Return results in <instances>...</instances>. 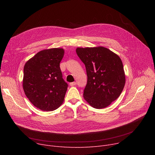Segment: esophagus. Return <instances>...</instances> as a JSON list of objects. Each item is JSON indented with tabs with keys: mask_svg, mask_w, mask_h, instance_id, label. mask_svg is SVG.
<instances>
[{
	"mask_svg": "<svg viewBox=\"0 0 155 155\" xmlns=\"http://www.w3.org/2000/svg\"><path fill=\"white\" fill-rule=\"evenodd\" d=\"M77 85V83L75 82H71L70 83V86H75Z\"/></svg>",
	"mask_w": 155,
	"mask_h": 155,
	"instance_id": "esophagus-1",
	"label": "esophagus"
}]
</instances>
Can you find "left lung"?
Returning a JSON list of instances; mask_svg holds the SVG:
<instances>
[{"label": "left lung", "instance_id": "1", "mask_svg": "<svg viewBox=\"0 0 155 155\" xmlns=\"http://www.w3.org/2000/svg\"><path fill=\"white\" fill-rule=\"evenodd\" d=\"M76 52L86 68L85 100L95 109L109 106L119 97L125 85V73L120 57L103 46L77 48Z\"/></svg>", "mask_w": 155, "mask_h": 155}]
</instances>
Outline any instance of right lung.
<instances>
[{"label":"right lung","instance_id":"add662e5","mask_svg":"<svg viewBox=\"0 0 155 155\" xmlns=\"http://www.w3.org/2000/svg\"><path fill=\"white\" fill-rule=\"evenodd\" d=\"M63 48H51L36 53L24 65L22 86L29 101L38 109L52 111L64 101L68 84L62 78L60 63Z\"/></svg>","mask_w":155,"mask_h":155}]
</instances>
